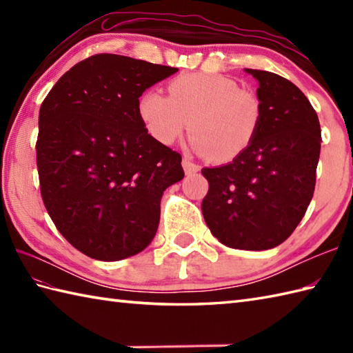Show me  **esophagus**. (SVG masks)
<instances>
[{"mask_svg": "<svg viewBox=\"0 0 353 353\" xmlns=\"http://www.w3.org/2000/svg\"><path fill=\"white\" fill-rule=\"evenodd\" d=\"M182 167H183L186 174H196L197 171H200V165L194 163V162L190 159V157H183Z\"/></svg>", "mask_w": 353, "mask_h": 353, "instance_id": "esophagus-1", "label": "esophagus"}]
</instances>
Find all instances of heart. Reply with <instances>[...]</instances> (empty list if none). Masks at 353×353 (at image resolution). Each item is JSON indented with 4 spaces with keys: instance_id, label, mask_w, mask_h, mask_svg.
I'll return each instance as SVG.
<instances>
[{
    "instance_id": "heart-1",
    "label": "heart",
    "mask_w": 353,
    "mask_h": 353,
    "mask_svg": "<svg viewBox=\"0 0 353 353\" xmlns=\"http://www.w3.org/2000/svg\"><path fill=\"white\" fill-rule=\"evenodd\" d=\"M168 94L147 89L138 99L139 118L163 145L174 144L190 121L194 150L215 162H230L252 145L261 129L259 97L223 74H182L170 81Z\"/></svg>"
}]
</instances>
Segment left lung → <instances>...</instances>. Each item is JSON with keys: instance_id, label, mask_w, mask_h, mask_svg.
<instances>
[{"instance_id": "1", "label": "left lung", "mask_w": 353, "mask_h": 353, "mask_svg": "<svg viewBox=\"0 0 353 353\" xmlns=\"http://www.w3.org/2000/svg\"><path fill=\"white\" fill-rule=\"evenodd\" d=\"M245 71L259 81L261 129L236 159L201 170L209 183L201 212L224 245L267 250L282 244L308 209L316 188L320 123L310 100L290 80Z\"/></svg>"}]
</instances>
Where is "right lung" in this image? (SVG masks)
<instances>
[{
	"instance_id": "add662e5",
	"label": "right lung",
	"mask_w": 353,
	"mask_h": 353,
	"mask_svg": "<svg viewBox=\"0 0 353 353\" xmlns=\"http://www.w3.org/2000/svg\"><path fill=\"white\" fill-rule=\"evenodd\" d=\"M177 68L95 54L52 86L39 110L36 163L43 205L72 247L119 261L152 243L161 199L182 181V156L148 134L138 114L147 88Z\"/></svg>"
}]
</instances>
